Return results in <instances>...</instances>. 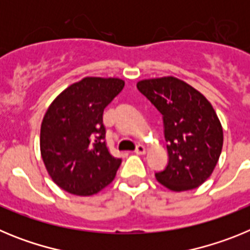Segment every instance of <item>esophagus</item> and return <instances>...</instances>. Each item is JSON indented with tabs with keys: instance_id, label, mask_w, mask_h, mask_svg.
<instances>
[{
	"instance_id": "obj_1",
	"label": "esophagus",
	"mask_w": 250,
	"mask_h": 250,
	"mask_svg": "<svg viewBox=\"0 0 250 250\" xmlns=\"http://www.w3.org/2000/svg\"><path fill=\"white\" fill-rule=\"evenodd\" d=\"M145 152H146V147L144 145H138L135 149V154H139V155H144Z\"/></svg>"
}]
</instances>
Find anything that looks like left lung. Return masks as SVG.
I'll return each instance as SVG.
<instances>
[{
    "label": "left lung",
    "mask_w": 250,
    "mask_h": 250,
    "mask_svg": "<svg viewBox=\"0 0 250 250\" xmlns=\"http://www.w3.org/2000/svg\"><path fill=\"white\" fill-rule=\"evenodd\" d=\"M164 119L169 163L155 174L169 190L200 187L216 167L223 147V127L204 95L174 76L145 79L136 83Z\"/></svg>",
    "instance_id": "1"
}]
</instances>
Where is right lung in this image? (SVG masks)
I'll return each mask as SVG.
<instances>
[{
	"label": "right lung",
	"mask_w": 250,
	"mask_h": 250,
	"mask_svg": "<svg viewBox=\"0 0 250 250\" xmlns=\"http://www.w3.org/2000/svg\"><path fill=\"white\" fill-rule=\"evenodd\" d=\"M124 86L119 77H83L48 106L40 150L48 175L62 190L91 196L115 179L121 159L106 145L103 114Z\"/></svg>",
	"instance_id": "obj_1"
}]
</instances>
